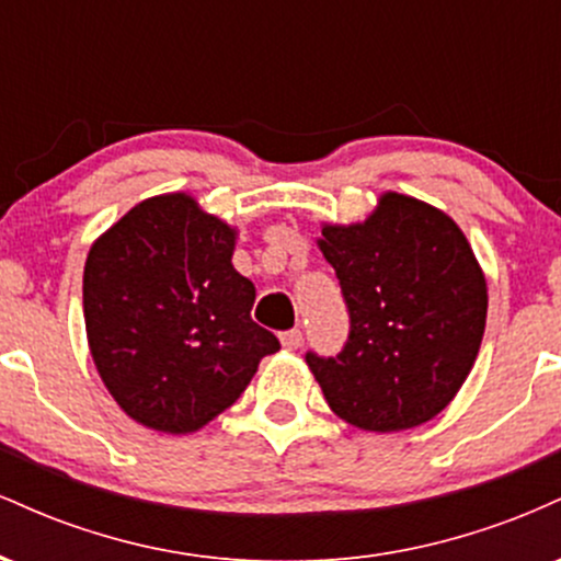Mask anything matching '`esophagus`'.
Returning a JSON list of instances; mask_svg holds the SVG:
<instances>
[{
	"label": "esophagus",
	"instance_id": "obj_1",
	"mask_svg": "<svg viewBox=\"0 0 561 561\" xmlns=\"http://www.w3.org/2000/svg\"><path fill=\"white\" fill-rule=\"evenodd\" d=\"M279 340H282V345L287 347V351H295V347H300V343H302V332L300 330H287V332L279 334Z\"/></svg>",
	"mask_w": 561,
	"mask_h": 561
}]
</instances>
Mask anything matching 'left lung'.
Wrapping results in <instances>:
<instances>
[{
    "label": "left lung",
    "instance_id": "1",
    "mask_svg": "<svg viewBox=\"0 0 561 561\" xmlns=\"http://www.w3.org/2000/svg\"><path fill=\"white\" fill-rule=\"evenodd\" d=\"M319 244L351 324L337 356L306 353L330 409L371 433L430 422L485 332V276L467 237L433 205L388 192L364 224L321 229Z\"/></svg>",
    "mask_w": 561,
    "mask_h": 561
}]
</instances>
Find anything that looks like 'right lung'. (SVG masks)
Wrapping results in <instances>:
<instances>
[{
  "label": "right lung",
  "instance_id": "add662e5",
  "mask_svg": "<svg viewBox=\"0 0 561 561\" xmlns=\"http://www.w3.org/2000/svg\"><path fill=\"white\" fill-rule=\"evenodd\" d=\"M234 231L186 195L139 203L89 250L83 319L105 388L131 420L195 433L279 351L250 317L255 287L231 266Z\"/></svg>",
  "mask_w": 561,
  "mask_h": 561
}]
</instances>
